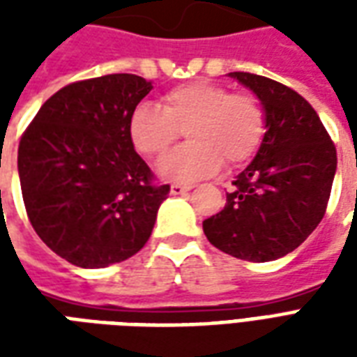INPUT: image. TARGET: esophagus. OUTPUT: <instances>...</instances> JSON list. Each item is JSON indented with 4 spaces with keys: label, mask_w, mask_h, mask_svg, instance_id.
Wrapping results in <instances>:
<instances>
[{
    "label": "esophagus",
    "mask_w": 357,
    "mask_h": 357,
    "mask_svg": "<svg viewBox=\"0 0 357 357\" xmlns=\"http://www.w3.org/2000/svg\"><path fill=\"white\" fill-rule=\"evenodd\" d=\"M189 189H191V187L183 185V183H172L170 193L172 195H181V193H185V191H189Z\"/></svg>",
    "instance_id": "1"
}]
</instances>
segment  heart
Returning a JSON list of instances; mask_svg holds the SVG:
<instances>
[{
	"label": "heart",
	"mask_w": 357,
	"mask_h": 357,
	"mask_svg": "<svg viewBox=\"0 0 357 357\" xmlns=\"http://www.w3.org/2000/svg\"><path fill=\"white\" fill-rule=\"evenodd\" d=\"M268 130L260 97L231 91L224 84L195 80L168 89L158 105L139 102L130 112L128 133L133 147L149 160L168 155L181 132L189 145L162 164L164 178L193 181L222 166H239L258 153Z\"/></svg>",
	"instance_id": "1"
}]
</instances>
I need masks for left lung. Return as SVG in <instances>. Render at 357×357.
<instances>
[{
  "label": "left lung",
  "instance_id": "left-lung-1",
  "mask_svg": "<svg viewBox=\"0 0 357 357\" xmlns=\"http://www.w3.org/2000/svg\"><path fill=\"white\" fill-rule=\"evenodd\" d=\"M264 102L268 132L255 160L233 179L224 210L202 222L225 255L269 262L300 247L321 222L337 149L314 107L281 82L229 73Z\"/></svg>",
  "mask_w": 357,
  "mask_h": 357
}]
</instances>
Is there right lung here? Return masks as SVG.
Here are the masks:
<instances>
[{"label": "right lung", "mask_w": 357, "mask_h": 357, "mask_svg": "<svg viewBox=\"0 0 357 357\" xmlns=\"http://www.w3.org/2000/svg\"><path fill=\"white\" fill-rule=\"evenodd\" d=\"M153 89L135 74L73 82L53 93L19 143L28 220L47 247L80 268L139 252L170 185H160L128 133Z\"/></svg>", "instance_id": "obj_1"}]
</instances>
